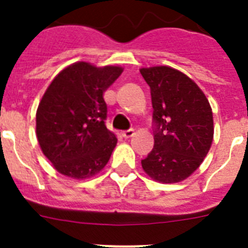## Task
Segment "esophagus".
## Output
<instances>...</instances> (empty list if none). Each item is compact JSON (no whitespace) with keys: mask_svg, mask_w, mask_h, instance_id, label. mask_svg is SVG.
I'll return each mask as SVG.
<instances>
[{"mask_svg":"<svg viewBox=\"0 0 248 248\" xmlns=\"http://www.w3.org/2000/svg\"><path fill=\"white\" fill-rule=\"evenodd\" d=\"M134 136V130L133 129H129V130H125V132H122V137L123 138H132V137Z\"/></svg>","mask_w":248,"mask_h":248,"instance_id":"obj_1","label":"esophagus"}]
</instances>
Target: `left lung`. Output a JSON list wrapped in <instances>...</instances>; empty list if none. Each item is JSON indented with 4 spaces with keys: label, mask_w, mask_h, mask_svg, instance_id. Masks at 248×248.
Wrapping results in <instances>:
<instances>
[{
    "label": "left lung",
    "mask_w": 248,
    "mask_h": 248,
    "mask_svg": "<svg viewBox=\"0 0 248 248\" xmlns=\"http://www.w3.org/2000/svg\"><path fill=\"white\" fill-rule=\"evenodd\" d=\"M151 89L155 146L142 159L143 171L161 184L181 183L195 172L214 137L213 111L193 79L169 65L140 68Z\"/></svg>",
    "instance_id": "8db88e82"
}]
</instances>
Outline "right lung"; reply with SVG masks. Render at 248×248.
<instances>
[{
    "label": "right lung",
    "mask_w": 248,
    "mask_h": 248,
    "mask_svg": "<svg viewBox=\"0 0 248 248\" xmlns=\"http://www.w3.org/2000/svg\"><path fill=\"white\" fill-rule=\"evenodd\" d=\"M123 71L76 62L53 78L36 110V138L55 171L86 180L109 162L118 138L105 125L104 92Z\"/></svg>",
    "instance_id": "obj_1"
}]
</instances>
